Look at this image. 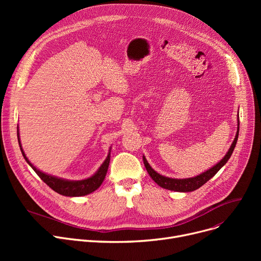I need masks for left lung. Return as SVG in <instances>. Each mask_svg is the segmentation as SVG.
I'll list each match as a JSON object with an SVG mask.
<instances>
[{"mask_svg": "<svg viewBox=\"0 0 261 261\" xmlns=\"http://www.w3.org/2000/svg\"><path fill=\"white\" fill-rule=\"evenodd\" d=\"M238 123H237V132L235 135L234 142L231 143L227 153L224 155V158L217 163L215 166H213L212 168L207 169L206 171H204L194 177H187V179H173V177H168L165 175H162L160 173H158L151 166L149 165L148 161L146 160L145 155H143V161L145 164V167L149 173V175L152 177V180L162 188H165L168 190H173V191H180V193H189V191H194L198 188H200L202 185H204L207 181H210L212 177L220 170L226 162L229 160L232 151L236 147L237 144V140H238V135H239V114H238Z\"/></svg>", "mask_w": 261, "mask_h": 261, "instance_id": "left-lung-1", "label": "left lung"}]
</instances>
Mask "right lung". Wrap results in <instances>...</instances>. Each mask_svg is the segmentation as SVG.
Instances as JSON below:
<instances>
[{
  "mask_svg": "<svg viewBox=\"0 0 261 261\" xmlns=\"http://www.w3.org/2000/svg\"><path fill=\"white\" fill-rule=\"evenodd\" d=\"M17 132H18V142L19 146L21 149V152L27 162V164L34 169V171L40 176V179L42 180L45 184H47L56 193L65 196V197H81V196H87L93 191H95L99 186L102 184L108 168H109V164H110V155H111V148L109 150L108 156L101 164V166L98 168V170L96 171L93 175L90 177H87L85 180H79V181H72V180H66L62 179V177H58L55 175H50L48 173H45L43 171L39 170L36 168L33 164L30 162V160L26 158V154L23 151V148L21 145L20 141V135H19V126L17 127Z\"/></svg>",
  "mask_w": 261,
  "mask_h": 261,
  "instance_id": "obj_1",
  "label": "right lung"
}]
</instances>
